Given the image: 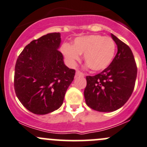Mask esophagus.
<instances>
[{"mask_svg":"<svg viewBox=\"0 0 147 147\" xmlns=\"http://www.w3.org/2000/svg\"><path fill=\"white\" fill-rule=\"evenodd\" d=\"M84 73L81 72L79 70H77L76 71V76H81V77H84Z\"/></svg>","mask_w":147,"mask_h":147,"instance_id":"34e87169","label":"esophagus"}]
</instances>
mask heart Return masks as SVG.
<instances>
[{
    "label": "heart",
    "instance_id": "heart-1",
    "mask_svg": "<svg viewBox=\"0 0 147 147\" xmlns=\"http://www.w3.org/2000/svg\"><path fill=\"white\" fill-rule=\"evenodd\" d=\"M116 49L114 41L102 35L78 37L74 41V46L65 43L62 47V52L71 65L80 60V54H85V62L95 72L109 66L114 57Z\"/></svg>",
    "mask_w": 147,
    "mask_h": 147
}]
</instances>
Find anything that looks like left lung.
I'll return each mask as SVG.
<instances>
[{"mask_svg": "<svg viewBox=\"0 0 147 147\" xmlns=\"http://www.w3.org/2000/svg\"><path fill=\"white\" fill-rule=\"evenodd\" d=\"M118 52L109 66L99 74L87 76L85 102L99 112H112L121 108L131 95L137 67L130 47L111 34Z\"/></svg>", "mask_w": 147, "mask_h": 147, "instance_id": "1", "label": "left lung"}]
</instances>
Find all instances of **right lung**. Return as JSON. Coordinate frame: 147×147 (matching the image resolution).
<instances>
[{
    "mask_svg": "<svg viewBox=\"0 0 147 147\" xmlns=\"http://www.w3.org/2000/svg\"><path fill=\"white\" fill-rule=\"evenodd\" d=\"M60 33H50L33 40L16 60L14 74L16 95L30 112L45 115L57 110L73 81L75 70L64 63L58 50Z\"/></svg>",
    "mask_w": 147,
    "mask_h": 147,
    "instance_id": "obj_1",
    "label": "right lung"
}]
</instances>
